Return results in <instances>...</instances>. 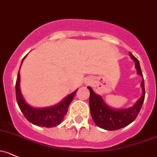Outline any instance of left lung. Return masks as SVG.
<instances>
[{
    "instance_id": "8db88e82",
    "label": "left lung",
    "mask_w": 157,
    "mask_h": 157,
    "mask_svg": "<svg viewBox=\"0 0 157 157\" xmlns=\"http://www.w3.org/2000/svg\"><path fill=\"white\" fill-rule=\"evenodd\" d=\"M129 55L130 57L134 60L137 73L143 77L139 61L131 52H129ZM141 86L143 90L142 96L138 99L134 106L126 110H115L110 108L105 103L101 97L96 95L91 87H88L90 92V112H91L92 120L95 124L104 129L113 131V130H117L123 128L134 121L139 113L144 101L145 90L144 79L141 82Z\"/></svg>"
}]
</instances>
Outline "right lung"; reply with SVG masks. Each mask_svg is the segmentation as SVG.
Segmentation results:
<instances>
[{
    "instance_id": "add662e5",
    "label": "right lung",
    "mask_w": 157,
    "mask_h": 157,
    "mask_svg": "<svg viewBox=\"0 0 157 157\" xmlns=\"http://www.w3.org/2000/svg\"><path fill=\"white\" fill-rule=\"evenodd\" d=\"M25 56L24 57V59ZM24 59H22V62ZM19 82H20V74L19 71L16 83V101H17L18 105H19L21 111L22 112L25 118L30 123L36 125V126L47 127V128L56 126L60 124L67 113L69 105L72 100L74 99V97L75 96L77 90H76L73 93L70 94L68 96L64 98L62 102H60L59 105H56V106L51 107V108L37 109L32 108L25 101L24 98L21 93Z\"/></svg>"
}]
</instances>
